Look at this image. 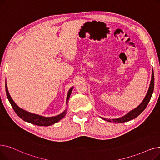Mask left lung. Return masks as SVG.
<instances>
[{
    "mask_svg": "<svg viewBox=\"0 0 160 160\" xmlns=\"http://www.w3.org/2000/svg\"><path fill=\"white\" fill-rule=\"evenodd\" d=\"M154 71L152 69V77H151V81H150L148 90L147 91V93L145 97H144L142 102L139 105H138V107L135 108L134 109L128 112L124 116L118 118L108 119V118H105L101 117L100 118L108 122H128L131 120L137 117H138L147 108L148 103L150 100L152 95L153 91H154Z\"/></svg>",
    "mask_w": 160,
    "mask_h": 160,
    "instance_id": "left-lung-1",
    "label": "left lung"
}]
</instances>
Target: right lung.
Here are the masks:
<instances>
[{
    "label": "right lung",
    "mask_w": 160,
    "mask_h": 160,
    "mask_svg": "<svg viewBox=\"0 0 160 160\" xmlns=\"http://www.w3.org/2000/svg\"><path fill=\"white\" fill-rule=\"evenodd\" d=\"M5 87H6V92L7 98L8 99V100L12 105V108L13 109L14 111L16 112V113L21 119H22L25 122H27L31 123L32 124L37 125V126H48L58 122V121H60L62 118H63L66 115V112H67V108L62 113H60V115L55 117H45L39 115H36V114L30 112L24 109H22L20 108L19 106L14 102L13 99L10 96L8 92V90L6 81ZM73 88V87H72L69 90V91H68L67 98H66V105H68V100H69V98L70 97Z\"/></svg>",
    "instance_id": "1"
}]
</instances>
